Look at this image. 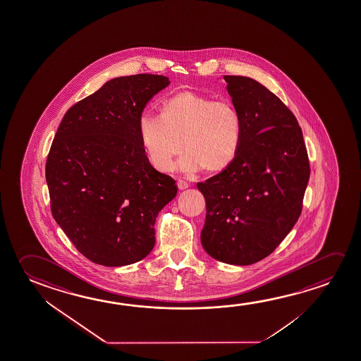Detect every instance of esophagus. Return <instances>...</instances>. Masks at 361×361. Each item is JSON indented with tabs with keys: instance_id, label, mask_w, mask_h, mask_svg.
Instances as JSON below:
<instances>
[{
	"instance_id": "esophagus-1",
	"label": "esophagus",
	"mask_w": 361,
	"mask_h": 361,
	"mask_svg": "<svg viewBox=\"0 0 361 361\" xmlns=\"http://www.w3.org/2000/svg\"><path fill=\"white\" fill-rule=\"evenodd\" d=\"M189 183H186V181H183V180H178V188L180 190H185L189 188Z\"/></svg>"
}]
</instances>
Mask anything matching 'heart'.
<instances>
[{
	"mask_svg": "<svg viewBox=\"0 0 361 361\" xmlns=\"http://www.w3.org/2000/svg\"><path fill=\"white\" fill-rule=\"evenodd\" d=\"M139 131L145 152L159 171H171L183 147L181 171L194 173L204 167L221 171L239 152L243 120L228 100L183 91L162 102L161 115L142 112Z\"/></svg>",
	"mask_w": 361,
	"mask_h": 361,
	"instance_id": "b5f03b06",
	"label": "heart"
}]
</instances>
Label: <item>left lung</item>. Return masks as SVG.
I'll return each instance as SVG.
<instances>
[{"label": "left lung", "instance_id": "left-lung-1", "mask_svg": "<svg viewBox=\"0 0 361 361\" xmlns=\"http://www.w3.org/2000/svg\"><path fill=\"white\" fill-rule=\"evenodd\" d=\"M243 120L230 166L197 189L206 201L201 244L216 260L251 265L278 247L299 219L310 178L302 131L276 94L245 76H224Z\"/></svg>", "mask_w": 361, "mask_h": 361}]
</instances>
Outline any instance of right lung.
I'll return each instance as SVG.
<instances>
[{
  "instance_id": "right-lung-1",
  "label": "right lung",
  "mask_w": 361,
  "mask_h": 361,
  "mask_svg": "<svg viewBox=\"0 0 361 361\" xmlns=\"http://www.w3.org/2000/svg\"><path fill=\"white\" fill-rule=\"evenodd\" d=\"M161 75L112 78L68 109L46 161L56 222L85 257L104 267L142 260L156 217L178 194L151 166L140 139L145 106L169 86Z\"/></svg>"
}]
</instances>
